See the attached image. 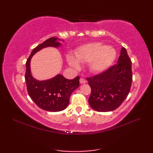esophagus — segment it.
Segmentation results:
<instances>
[{
    "label": "esophagus",
    "instance_id": "1",
    "mask_svg": "<svg viewBox=\"0 0 153 153\" xmlns=\"http://www.w3.org/2000/svg\"><path fill=\"white\" fill-rule=\"evenodd\" d=\"M79 82H80L81 84H83V83H85L87 82V81L84 78H80L79 79Z\"/></svg>",
    "mask_w": 153,
    "mask_h": 153
}]
</instances>
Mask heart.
<instances>
[{
	"label": "heart",
	"mask_w": 153,
	"mask_h": 153,
	"mask_svg": "<svg viewBox=\"0 0 153 153\" xmlns=\"http://www.w3.org/2000/svg\"><path fill=\"white\" fill-rule=\"evenodd\" d=\"M116 51L112 47H107L100 42H94L81 47L76 57L81 62L89 63V70L98 74L106 70L116 59ZM68 62L75 69H79L80 64L73 55L67 56Z\"/></svg>",
	"instance_id": "obj_1"
}]
</instances>
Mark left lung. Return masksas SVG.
I'll use <instances>...</instances> for the list:
<instances>
[{
    "instance_id": "1",
    "label": "left lung",
    "mask_w": 153,
    "mask_h": 153,
    "mask_svg": "<svg viewBox=\"0 0 153 153\" xmlns=\"http://www.w3.org/2000/svg\"><path fill=\"white\" fill-rule=\"evenodd\" d=\"M91 93L89 103L98 112H109L122 105L130 91L131 61L122 47L118 62L99 75L87 77Z\"/></svg>"
}]
</instances>
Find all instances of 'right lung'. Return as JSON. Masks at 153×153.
<instances>
[{"label": "right lung", "instance_id": "add662e5", "mask_svg": "<svg viewBox=\"0 0 153 153\" xmlns=\"http://www.w3.org/2000/svg\"><path fill=\"white\" fill-rule=\"evenodd\" d=\"M57 40L56 37H51L39 45L32 51L25 63V79L29 95L39 108L49 112H59L66 108L69 104L71 94L79 86V76L73 79H68L58 74L52 79L38 81L31 76V57L43 48L60 47L61 43Z\"/></svg>", "mask_w": 153, "mask_h": 153}]
</instances>
